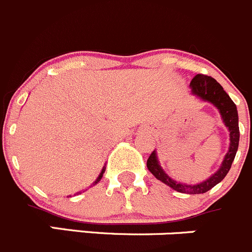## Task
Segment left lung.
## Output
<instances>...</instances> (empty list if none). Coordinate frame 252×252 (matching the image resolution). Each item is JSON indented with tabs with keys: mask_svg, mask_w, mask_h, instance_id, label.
I'll use <instances>...</instances> for the list:
<instances>
[{
	"mask_svg": "<svg viewBox=\"0 0 252 252\" xmlns=\"http://www.w3.org/2000/svg\"><path fill=\"white\" fill-rule=\"evenodd\" d=\"M190 87L192 94L197 95L198 98L203 99V100L210 101V103L218 108L224 124H225L229 132H230V146H229V151L226 153L225 158H224L223 163H221L220 168L210 179H207L203 183L197 184V185H185V184L176 183L173 179L169 178L164 173L161 166L159 165L156 151L152 152V154L149 156L148 160H147V168L158 180H160L165 185L170 186L171 189H174L178 192L197 195V193H205L210 191L212 188H214L217 184H219L225 178L228 171L230 170L231 164H233L234 158H235L236 151H238L240 132H239V119L236 105L231 100L230 96L224 92L223 87L216 79L212 78L210 76H206V74L198 73L192 78Z\"/></svg>",
	"mask_w": 252,
	"mask_h": 252,
	"instance_id": "8db88e82",
	"label": "left lung"
}]
</instances>
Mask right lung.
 Here are the masks:
<instances>
[{
  "label": "right lung",
  "instance_id": "right-lung-1",
  "mask_svg": "<svg viewBox=\"0 0 252 252\" xmlns=\"http://www.w3.org/2000/svg\"><path fill=\"white\" fill-rule=\"evenodd\" d=\"M104 171H105V168H103V170H101V173H100V175L98 176V179H96L95 180V183H94V185H95V184H98L99 181H100V179L103 178V174H104Z\"/></svg>",
  "mask_w": 252,
  "mask_h": 252
}]
</instances>
